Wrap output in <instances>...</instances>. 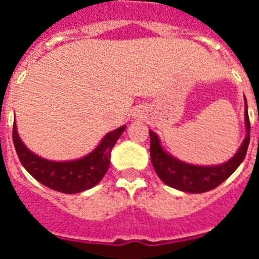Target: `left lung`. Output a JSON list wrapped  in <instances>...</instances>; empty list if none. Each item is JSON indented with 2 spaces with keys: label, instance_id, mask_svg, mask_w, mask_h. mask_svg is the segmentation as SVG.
I'll return each mask as SVG.
<instances>
[{
  "label": "left lung",
  "instance_id": "obj_1",
  "mask_svg": "<svg viewBox=\"0 0 259 259\" xmlns=\"http://www.w3.org/2000/svg\"><path fill=\"white\" fill-rule=\"evenodd\" d=\"M245 104V139L231 159L221 164H193L184 162L174 157L162 146L161 139L154 131L149 130L150 134V159L155 172L159 179L166 185L185 193H203L211 191L226 179H228L237 167L241 164L246 155V150L250 140V124H249L248 104Z\"/></svg>",
  "mask_w": 259,
  "mask_h": 259
}]
</instances>
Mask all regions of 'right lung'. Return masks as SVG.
<instances>
[{
  "mask_svg": "<svg viewBox=\"0 0 259 259\" xmlns=\"http://www.w3.org/2000/svg\"><path fill=\"white\" fill-rule=\"evenodd\" d=\"M124 130L125 125H122L107 132L92 152L71 161H52L35 154L22 141L15 123L13 140L23 167L37 182L57 192L74 194L93 188L101 182L109 170L111 149Z\"/></svg>",
  "mask_w": 259,
  "mask_h": 259,
  "instance_id": "obj_1",
  "label": "right lung"
}]
</instances>
